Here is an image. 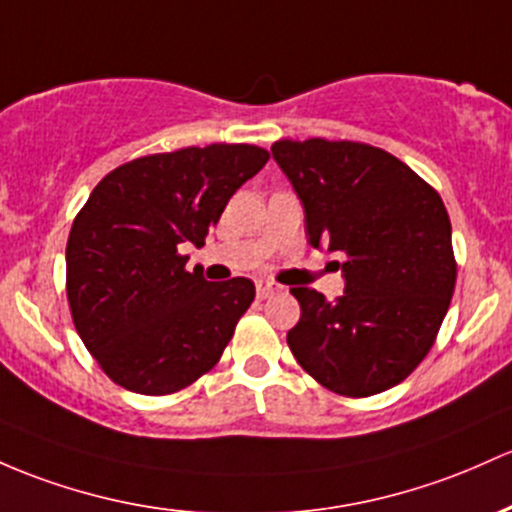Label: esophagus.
I'll return each instance as SVG.
<instances>
[{
	"label": "esophagus",
	"instance_id": "1",
	"mask_svg": "<svg viewBox=\"0 0 512 512\" xmlns=\"http://www.w3.org/2000/svg\"><path fill=\"white\" fill-rule=\"evenodd\" d=\"M274 291H277V284L267 282V279H257V296H260V299H269Z\"/></svg>",
	"mask_w": 512,
	"mask_h": 512
}]
</instances>
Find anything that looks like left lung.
I'll use <instances>...</instances> for the list:
<instances>
[{"label": "left lung", "mask_w": 512, "mask_h": 512, "mask_svg": "<svg viewBox=\"0 0 512 512\" xmlns=\"http://www.w3.org/2000/svg\"><path fill=\"white\" fill-rule=\"evenodd\" d=\"M272 157L299 196L308 243L347 257L338 299L291 289L301 303L286 333L296 362L342 396L401 384L430 352L457 282L440 194L364 143L279 140Z\"/></svg>", "instance_id": "1"}]
</instances>
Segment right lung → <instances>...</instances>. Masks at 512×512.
<instances>
[{
    "label": "right lung",
    "mask_w": 512,
    "mask_h": 512,
    "mask_svg": "<svg viewBox=\"0 0 512 512\" xmlns=\"http://www.w3.org/2000/svg\"><path fill=\"white\" fill-rule=\"evenodd\" d=\"M255 145L138 157L89 194L67 238V301L89 352L116 384L145 396L216 367L255 299L245 277L187 272L182 245H204L228 199L267 165Z\"/></svg>",
    "instance_id": "1"
}]
</instances>
